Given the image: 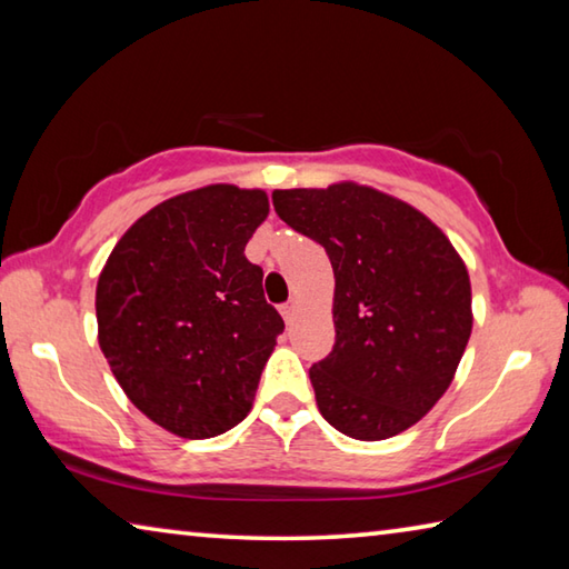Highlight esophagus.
Here are the masks:
<instances>
[{
	"label": "esophagus",
	"instance_id": "34e87169",
	"mask_svg": "<svg viewBox=\"0 0 569 569\" xmlns=\"http://www.w3.org/2000/svg\"><path fill=\"white\" fill-rule=\"evenodd\" d=\"M296 311H298V301H288L281 306V316L286 319V323H291L296 319Z\"/></svg>",
	"mask_w": 569,
	"mask_h": 569
}]
</instances>
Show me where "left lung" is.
<instances>
[{"instance_id":"8db88e82","label":"left lung","mask_w":569,"mask_h":569,"mask_svg":"<svg viewBox=\"0 0 569 569\" xmlns=\"http://www.w3.org/2000/svg\"><path fill=\"white\" fill-rule=\"evenodd\" d=\"M273 208L333 266L336 343L316 403L341 435L397 437L445 397L471 333L467 266L403 200L359 182L273 190Z\"/></svg>"}]
</instances>
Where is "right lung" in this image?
<instances>
[{"label":"right lung","mask_w":569,"mask_h":569,"mask_svg":"<svg viewBox=\"0 0 569 569\" xmlns=\"http://www.w3.org/2000/svg\"><path fill=\"white\" fill-rule=\"evenodd\" d=\"M268 216L263 190L206 186L134 220L104 263L98 341L128 399L182 439L248 417L283 319L246 243Z\"/></svg>","instance_id":"add662e5"}]
</instances>
